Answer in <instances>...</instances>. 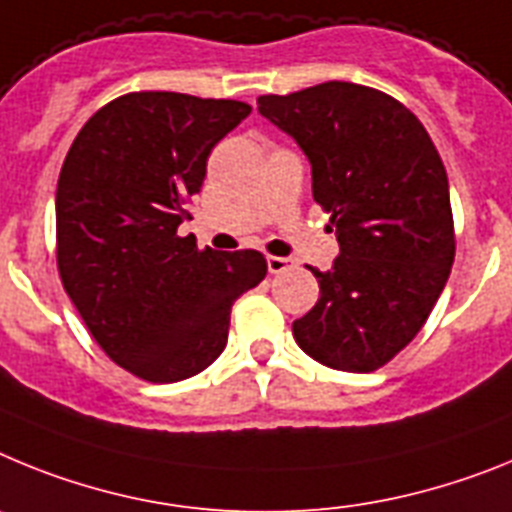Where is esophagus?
<instances>
[{
    "label": "esophagus",
    "instance_id": "obj_1",
    "mask_svg": "<svg viewBox=\"0 0 512 512\" xmlns=\"http://www.w3.org/2000/svg\"><path fill=\"white\" fill-rule=\"evenodd\" d=\"M288 268H291V260H288V257H275V255L268 257V270L273 275L283 273V270H288Z\"/></svg>",
    "mask_w": 512,
    "mask_h": 512
}]
</instances>
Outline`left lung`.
Segmentation results:
<instances>
[{
  "instance_id": "left-lung-1",
  "label": "left lung",
  "mask_w": 512,
  "mask_h": 512,
  "mask_svg": "<svg viewBox=\"0 0 512 512\" xmlns=\"http://www.w3.org/2000/svg\"><path fill=\"white\" fill-rule=\"evenodd\" d=\"M311 162L314 201L340 242L319 301L293 322L322 366L371 373L422 330L456 255L446 167L417 115L386 92L324 82L257 97Z\"/></svg>"
}]
</instances>
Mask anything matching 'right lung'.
I'll return each mask as SVG.
<instances>
[{"label":"right lung","instance_id":"right-lung-1","mask_svg":"<svg viewBox=\"0 0 512 512\" xmlns=\"http://www.w3.org/2000/svg\"><path fill=\"white\" fill-rule=\"evenodd\" d=\"M247 102L128 92L71 144L56 188V265L90 335L151 384L190 379L226 348L231 306L268 273L257 250H198L190 198Z\"/></svg>","mask_w":512,"mask_h":512}]
</instances>
